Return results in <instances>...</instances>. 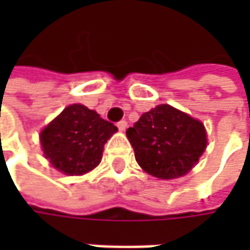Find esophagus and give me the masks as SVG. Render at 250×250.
Returning a JSON list of instances; mask_svg holds the SVG:
<instances>
[{
  "mask_svg": "<svg viewBox=\"0 0 250 250\" xmlns=\"http://www.w3.org/2000/svg\"><path fill=\"white\" fill-rule=\"evenodd\" d=\"M117 126H118V129L121 130V132H124V130L126 129V126H128V122L126 121H120L118 124H117Z\"/></svg>",
  "mask_w": 250,
  "mask_h": 250,
  "instance_id": "1",
  "label": "esophagus"
}]
</instances>
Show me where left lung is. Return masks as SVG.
<instances>
[{
    "instance_id": "8db88e82",
    "label": "left lung",
    "mask_w": 250,
    "mask_h": 250,
    "mask_svg": "<svg viewBox=\"0 0 250 250\" xmlns=\"http://www.w3.org/2000/svg\"><path fill=\"white\" fill-rule=\"evenodd\" d=\"M126 136L138 164L160 179L187 175L207 146L205 125L168 104L145 112Z\"/></svg>"
}]
</instances>
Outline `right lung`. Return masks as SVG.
<instances>
[{"mask_svg": "<svg viewBox=\"0 0 250 250\" xmlns=\"http://www.w3.org/2000/svg\"><path fill=\"white\" fill-rule=\"evenodd\" d=\"M117 130L96 111L71 104L40 132L44 157L66 175H83L100 164L104 145Z\"/></svg>", "mask_w": 250, "mask_h": 250, "instance_id": "add662e5", "label": "right lung"}]
</instances>
